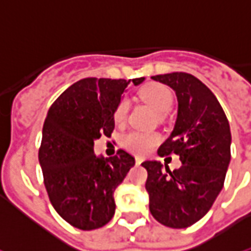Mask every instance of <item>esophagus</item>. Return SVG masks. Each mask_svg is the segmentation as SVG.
<instances>
[{
  "instance_id": "obj_1",
  "label": "esophagus",
  "mask_w": 251,
  "mask_h": 251,
  "mask_svg": "<svg viewBox=\"0 0 251 251\" xmlns=\"http://www.w3.org/2000/svg\"><path fill=\"white\" fill-rule=\"evenodd\" d=\"M136 163H137V164H141V163H143V159H141V157H136Z\"/></svg>"
}]
</instances>
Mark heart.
<instances>
[{"mask_svg":"<svg viewBox=\"0 0 251 251\" xmlns=\"http://www.w3.org/2000/svg\"><path fill=\"white\" fill-rule=\"evenodd\" d=\"M140 96L147 103H150L157 113H166L173 106V92L171 89L159 83H151L140 91ZM129 101L124 99L114 111V120L117 124H122L127 117ZM159 141V136L155 133L130 131L124 136L122 144L126 150L136 155H145L147 152Z\"/></svg>","mask_w":251,"mask_h":251,"instance_id":"1","label":"heart"}]
</instances>
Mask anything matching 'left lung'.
<instances>
[{
	"mask_svg": "<svg viewBox=\"0 0 251 251\" xmlns=\"http://www.w3.org/2000/svg\"><path fill=\"white\" fill-rule=\"evenodd\" d=\"M174 89L178 114L174 130L160 145L159 156L176 153L182 162L170 171L147 160L150 211L159 223L186 228L208 213L222 192L231 160L229 124L216 96L197 77L183 72L152 77Z\"/></svg>",
	"mask_w": 251,
	"mask_h": 251,
	"instance_id": "8db88e82",
	"label": "left lung"
}]
</instances>
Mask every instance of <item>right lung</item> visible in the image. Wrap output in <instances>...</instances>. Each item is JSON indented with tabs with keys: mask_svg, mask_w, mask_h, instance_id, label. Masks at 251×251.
I'll return each mask as SVG.
<instances>
[{
	"mask_svg": "<svg viewBox=\"0 0 251 251\" xmlns=\"http://www.w3.org/2000/svg\"><path fill=\"white\" fill-rule=\"evenodd\" d=\"M144 80L83 78L47 113L39 150L45 186L54 209L76 228H100L113 219L114 190L134 166V157L124 150L111 157L96 156L94 144L103 134L111 136L114 111L126 87Z\"/></svg>",
	"mask_w": 251,
	"mask_h": 251,
	"instance_id": "obj_1",
	"label": "right lung"
}]
</instances>
